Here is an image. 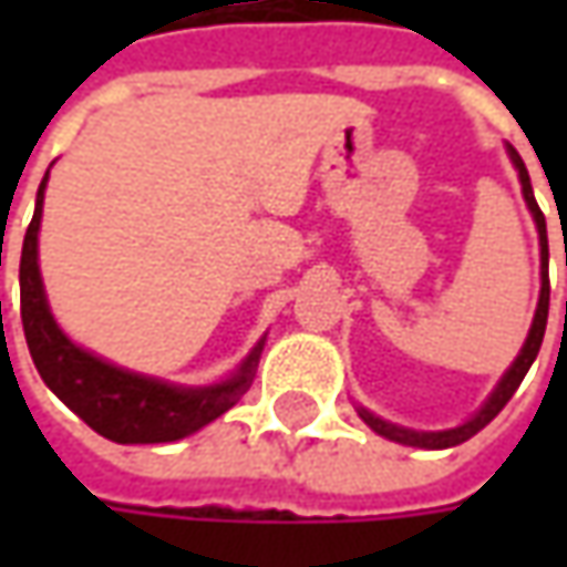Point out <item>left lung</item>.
<instances>
[{
	"label": "left lung",
	"instance_id": "8db88e82",
	"mask_svg": "<svg viewBox=\"0 0 567 567\" xmlns=\"http://www.w3.org/2000/svg\"><path fill=\"white\" fill-rule=\"evenodd\" d=\"M512 161L514 166H517V173H520V188H524V198H527V207H530L536 227H539V239H543V293H539V306H536L530 338H527V343H524V350H520V357L514 360L512 369L505 372V379L498 381V388L492 391V398L486 401V406H483L470 423L457 425V429H447V432H413V429H401V425L384 423V420H379V416H372L369 410H360L362 420L372 425L379 435L391 439V442H401V445H410V447H454V445H461V442H467V439H473L480 429H486V425L502 413V406L512 401L514 391L520 388V381H524V375H527V369L534 365L536 353H539V343H543V334H546V318H549V274H546L549 243H546V217H543V210H539V205H536L534 186H530V176H527V166H524L520 154H517L514 147H512Z\"/></svg>",
	"mask_w": 567,
	"mask_h": 567
}]
</instances>
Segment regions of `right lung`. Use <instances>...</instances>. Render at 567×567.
<instances>
[{
    "label": "right lung",
    "instance_id": "add662e5",
    "mask_svg": "<svg viewBox=\"0 0 567 567\" xmlns=\"http://www.w3.org/2000/svg\"><path fill=\"white\" fill-rule=\"evenodd\" d=\"M43 188L47 176L37 192V210L21 249V324L31 360L59 401L75 410L84 423L110 442L120 445H161L176 442L198 432L202 425L214 423L227 413L239 394H246L251 372L261 357V343L243 362V369L224 384L214 388H176L157 379H144L135 372L116 369L110 362L84 353L59 331L50 316L43 280L37 268V229L43 214Z\"/></svg>",
    "mask_w": 567,
    "mask_h": 567
}]
</instances>
